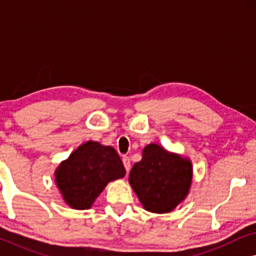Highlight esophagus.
Returning <instances> with one entry per match:
<instances>
[{
  "mask_svg": "<svg viewBox=\"0 0 256 256\" xmlns=\"http://www.w3.org/2000/svg\"><path fill=\"white\" fill-rule=\"evenodd\" d=\"M122 162H124V169L127 172H129V169H130V160H129V157L124 156V158H122Z\"/></svg>",
  "mask_w": 256,
  "mask_h": 256,
  "instance_id": "34e87169",
  "label": "esophagus"
}]
</instances>
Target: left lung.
<instances>
[{"label":"left lung","mask_w":256,"mask_h":256,"mask_svg":"<svg viewBox=\"0 0 256 256\" xmlns=\"http://www.w3.org/2000/svg\"><path fill=\"white\" fill-rule=\"evenodd\" d=\"M192 178L190 158L150 143L143 149L142 160L132 166L129 184L143 208L152 213H168L186 198Z\"/></svg>","instance_id":"obj_1"}]
</instances>
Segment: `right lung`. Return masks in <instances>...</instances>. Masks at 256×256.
Listing matches in <instances>:
<instances>
[{
    "instance_id": "add662e5",
    "label": "right lung",
    "mask_w": 256,
    "mask_h": 256,
    "mask_svg": "<svg viewBox=\"0 0 256 256\" xmlns=\"http://www.w3.org/2000/svg\"><path fill=\"white\" fill-rule=\"evenodd\" d=\"M126 169L110 146L87 141L54 171V182L71 208L88 210L110 182L124 178Z\"/></svg>"
}]
</instances>
